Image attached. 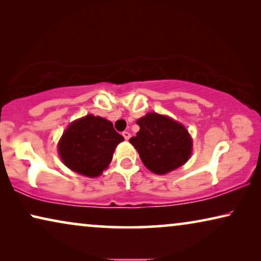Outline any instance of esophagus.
I'll return each mask as SVG.
<instances>
[{"label": "esophagus", "instance_id": "esophagus-1", "mask_svg": "<svg viewBox=\"0 0 261 261\" xmlns=\"http://www.w3.org/2000/svg\"><path fill=\"white\" fill-rule=\"evenodd\" d=\"M122 135H123V138L126 139V140H128V139L130 138V133H129V132H127V130L122 132Z\"/></svg>", "mask_w": 261, "mask_h": 261}]
</instances>
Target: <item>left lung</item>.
<instances>
[{
	"instance_id": "8db88e82",
	"label": "left lung",
	"mask_w": 261,
	"mask_h": 261,
	"mask_svg": "<svg viewBox=\"0 0 261 261\" xmlns=\"http://www.w3.org/2000/svg\"><path fill=\"white\" fill-rule=\"evenodd\" d=\"M140 130L129 139L144 165L156 174H165L190 158L192 140L183 124L169 116L148 113L137 121Z\"/></svg>"
}]
</instances>
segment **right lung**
Instances as JSON below:
<instances>
[{
  "label": "right lung",
  "mask_w": 261,
  "mask_h": 261,
  "mask_svg": "<svg viewBox=\"0 0 261 261\" xmlns=\"http://www.w3.org/2000/svg\"><path fill=\"white\" fill-rule=\"evenodd\" d=\"M123 137L110 121L91 114L73 121L63 133L58 152L63 163L74 172L97 177L112 162Z\"/></svg>",
  "instance_id": "right-lung-1"
}]
</instances>
